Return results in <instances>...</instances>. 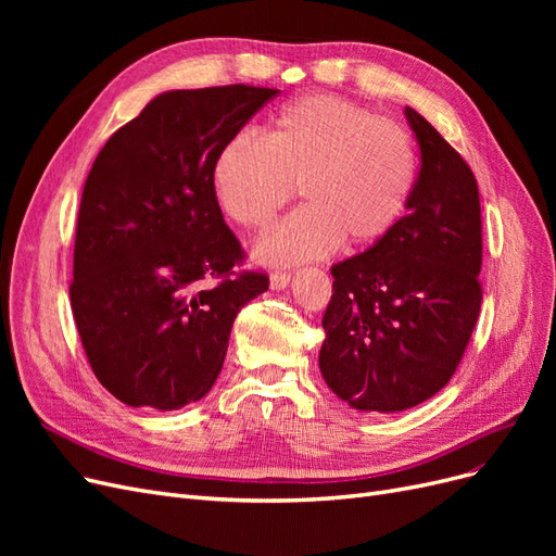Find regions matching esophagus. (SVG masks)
I'll list each match as a JSON object with an SVG mask.
<instances>
[{
	"label": "esophagus",
	"mask_w": 556,
	"mask_h": 556,
	"mask_svg": "<svg viewBox=\"0 0 556 556\" xmlns=\"http://www.w3.org/2000/svg\"><path fill=\"white\" fill-rule=\"evenodd\" d=\"M290 280H292L290 274H271V278H268V285H271V290L280 292V290L288 288Z\"/></svg>",
	"instance_id": "esophagus-1"
}]
</instances>
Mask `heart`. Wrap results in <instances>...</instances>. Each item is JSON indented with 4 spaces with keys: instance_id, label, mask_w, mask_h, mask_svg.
<instances>
[{
    "instance_id": "obj_1",
    "label": "heart",
    "mask_w": 556,
    "mask_h": 556,
    "mask_svg": "<svg viewBox=\"0 0 556 556\" xmlns=\"http://www.w3.org/2000/svg\"><path fill=\"white\" fill-rule=\"evenodd\" d=\"M415 180L410 134L329 94L282 106L264 141L245 134L227 141L211 174L217 206L245 229H264L296 188L304 208L266 231L252 250L268 266L319 260L341 241L378 243L406 211Z\"/></svg>"
}]
</instances>
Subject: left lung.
<instances>
[{"mask_svg": "<svg viewBox=\"0 0 556 556\" xmlns=\"http://www.w3.org/2000/svg\"><path fill=\"white\" fill-rule=\"evenodd\" d=\"M419 174L384 239L331 266L319 371L350 408L399 413L441 392L478 323L480 194L473 172L415 109Z\"/></svg>", "mask_w": 556, "mask_h": 556, "instance_id": "1", "label": "left lung"}]
</instances>
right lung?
Listing matches in <instances>:
<instances>
[{"label": "right lung", "mask_w": 556, "mask_h": 556, "mask_svg": "<svg viewBox=\"0 0 556 556\" xmlns=\"http://www.w3.org/2000/svg\"><path fill=\"white\" fill-rule=\"evenodd\" d=\"M274 88L169 90L117 129L80 197L72 311L97 380L131 408L178 410L211 392L239 311L264 274L243 252L211 174Z\"/></svg>", "instance_id": "obj_1"}]
</instances>
